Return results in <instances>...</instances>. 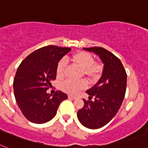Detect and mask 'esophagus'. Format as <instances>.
Segmentation results:
<instances>
[{"label":"esophagus","instance_id":"1","mask_svg":"<svg viewBox=\"0 0 148 148\" xmlns=\"http://www.w3.org/2000/svg\"><path fill=\"white\" fill-rule=\"evenodd\" d=\"M68 98L69 99H75L77 98L76 97H74V96H72V95H68Z\"/></svg>","mask_w":148,"mask_h":148}]
</instances>
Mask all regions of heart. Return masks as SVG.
<instances>
[{
	"label": "heart",
	"instance_id": "1",
	"mask_svg": "<svg viewBox=\"0 0 148 148\" xmlns=\"http://www.w3.org/2000/svg\"><path fill=\"white\" fill-rule=\"evenodd\" d=\"M71 61L81 69V74L91 81L97 80L103 72V66L94 62L93 55L86 51H77L71 55ZM66 66L64 59H61L56 66V76L61 78L63 77ZM86 82L84 80H66L60 84L62 91L69 94H76L81 89L84 88Z\"/></svg>",
	"mask_w": 148,
	"mask_h": 148
}]
</instances>
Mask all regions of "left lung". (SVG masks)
<instances>
[{
	"label": "left lung",
	"mask_w": 148,
	"mask_h": 148,
	"mask_svg": "<svg viewBox=\"0 0 148 148\" xmlns=\"http://www.w3.org/2000/svg\"><path fill=\"white\" fill-rule=\"evenodd\" d=\"M92 51L102 61L103 71L99 81L86 91L89 100L77 112L78 120L86 128L97 129L109 123L119 111L124 99L127 74L122 62L113 54L101 47L83 48ZM92 97L95 100H91Z\"/></svg>",
	"instance_id": "8db88e82"
}]
</instances>
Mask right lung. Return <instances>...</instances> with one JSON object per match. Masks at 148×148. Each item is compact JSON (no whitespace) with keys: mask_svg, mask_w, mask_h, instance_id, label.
<instances>
[{"mask_svg":"<svg viewBox=\"0 0 148 148\" xmlns=\"http://www.w3.org/2000/svg\"><path fill=\"white\" fill-rule=\"evenodd\" d=\"M70 48L49 45L37 49L21 62L14 80V96L23 116L31 122L42 124L57 113L60 103L68 98L58 90L46 93L56 78V66Z\"/></svg>","mask_w":148,"mask_h":148,"instance_id":"right-lung-1","label":"right lung"}]
</instances>
